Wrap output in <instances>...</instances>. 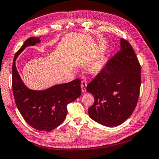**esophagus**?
Instances as JSON below:
<instances>
[{"mask_svg":"<svg viewBox=\"0 0 159 159\" xmlns=\"http://www.w3.org/2000/svg\"><path fill=\"white\" fill-rule=\"evenodd\" d=\"M86 86H87V83L85 81H82V84H81V89H82V92L84 93L86 90Z\"/></svg>","mask_w":159,"mask_h":159,"instance_id":"1","label":"esophagus"}]
</instances>
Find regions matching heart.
I'll list each match as a JSON object with an SVG mask.
<instances>
[{"label":"heart","instance_id":"b5f03b06","mask_svg":"<svg viewBox=\"0 0 159 159\" xmlns=\"http://www.w3.org/2000/svg\"><path fill=\"white\" fill-rule=\"evenodd\" d=\"M106 65V60L104 57H100L93 61L89 66V70L93 75H98L101 73Z\"/></svg>","mask_w":159,"mask_h":159}]
</instances>
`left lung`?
I'll return each instance as SVG.
<instances>
[{"instance_id":"obj_1","label":"left lung","mask_w":159,"mask_h":159,"mask_svg":"<svg viewBox=\"0 0 159 159\" xmlns=\"http://www.w3.org/2000/svg\"><path fill=\"white\" fill-rule=\"evenodd\" d=\"M121 48L86 90L95 102L89 115L98 124L115 127L123 124L137 106L141 86V66L127 40L121 38Z\"/></svg>"}]
</instances>
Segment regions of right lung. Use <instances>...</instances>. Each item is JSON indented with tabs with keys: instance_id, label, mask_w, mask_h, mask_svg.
<instances>
[{
	"instance_id": "1",
	"label": "right lung",
	"mask_w": 159,
	"mask_h": 159,
	"mask_svg": "<svg viewBox=\"0 0 159 159\" xmlns=\"http://www.w3.org/2000/svg\"><path fill=\"white\" fill-rule=\"evenodd\" d=\"M40 38H28L16 53L12 66V89L16 104L26 122L38 130L49 132L65 119L68 103L81 95V81L76 79L40 90L25 85L16 69V60L27 47L40 43Z\"/></svg>"
}]
</instances>
